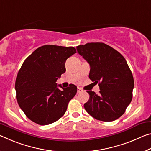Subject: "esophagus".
Instances as JSON below:
<instances>
[{"label": "esophagus", "instance_id": "34e87169", "mask_svg": "<svg viewBox=\"0 0 151 151\" xmlns=\"http://www.w3.org/2000/svg\"><path fill=\"white\" fill-rule=\"evenodd\" d=\"M82 92H83V90L82 89V88L78 87V88H77V93H78V94H79V93H81Z\"/></svg>", "mask_w": 151, "mask_h": 151}]
</instances>
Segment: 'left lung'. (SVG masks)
I'll return each instance as SVG.
<instances>
[{
  "instance_id": "1",
  "label": "left lung",
  "mask_w": 151,
  "mask_h": 151,
  "mask_svg": "<svg viewBox=\"0 0 151 151\" xmlns=\"http://www.w3.org/2000/svg\"><path fill=\"white\" fill-rule=\"evenodd\" d=\"M77 52L90 65L88 77L98 83L99 94L87 91L89 99L84 104L88 114L100 121H114L122 116L132 99L134 78L126 59L104 43L78 45Z\"/></svg>"
}]
</instances>
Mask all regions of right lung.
<instances>
[{
  "label": "right lung",
  "mask_w": 151,
  "mask_h": 151,
  "mask_svg": "<svg viewBox=\"0 0 151 151\" xmlns=\"http://www.w3.org/2000/svg\"><path fill=\"white\" fill-rule=\"evenodd\" d=\"M76 52L74 47L45 45L24 61L15 81L16 98L21 109L33 122L45 126L63 117L77 87L60 89L56 81L65 73L67 58Z\"/></svg>",
  "instance_id": "obj_1"
}]
</instances>
